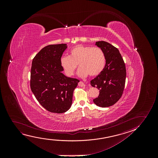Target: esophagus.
Instances as JSON below:
<instances>
[{"label": "esophagus", "mask_w": 158, "mask_h": 158, "mask_svg": "<svg viewBox=\"0 0 158 158\" xmlns=\"http://www.w3.org/2000/svg\"><path fill=\"white\" fill-rule=\"evenodd\" d=\"M78 85L80 87H84L85 86L84 83L82 82V81H80V82H79V83H78Z\"/></svg>", "instance_id": "esophagus-1"}]
</instances>
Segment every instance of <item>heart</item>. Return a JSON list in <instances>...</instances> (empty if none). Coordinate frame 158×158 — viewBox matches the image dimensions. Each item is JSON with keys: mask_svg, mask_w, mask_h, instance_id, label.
<instances>
[{"mask_svg": "<svg viewBox=\"0 0 158 158\" xmlns=\"http://www.w3.org/2000/svg\"><path fill=\"white\" fill-rule=\"evenodd\" d=\"M61 67L69 77L73 76L80 66L78 74L85 77L88 74L96 76L99 74L106 64V58L103 51L99 47L78 45L69 51V56H62L60 60Z\"/></svg>", "mask_w": 158, "mask_h": 158, "instance_id": "obj_1", "label": "heart"}]
</instances>
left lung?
Instances as JSON below:
<instances>
[{
  "instance_id": "left-lung-1",
  "label": "left lung",
  "mask_w": 158,
  "mask_h": 158,
  "mask_svg": "<svg viewBox=\"0 0 158 158\" xmlns=\"http://www.w3.org/2000/svg\"><path fill=\"white\" fill-rule=\"evenodd\" d=\"M104 52L106 64L104 69L91 81V86L99 89V95L93 99L101 107L112 106L121 98L125 84L126 71L123 59L117 48L104 41L95 42Z\"/></svg>"
}]
</instances>
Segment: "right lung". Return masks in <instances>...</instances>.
Segmentation results:
<instances>
[{
    "label": "right lung",
    "instance_id": "right-lung-1",
    "mask_svg": "<svg viewBox=\"0 0 158 158\" xmlns=\"http://www.w3.org/2000/svg\"><path fill=\"white\" fill-rule=\"evenodd\" d=\"M67 48L66 44L46 46L33 59L31 89L41 106L50 112L63 113L69 110L73 91L80 81L62 73L60 60Z\"/></svg>",
    "mask_w": 158,
    "mask_h": 158
}]
</instances>
